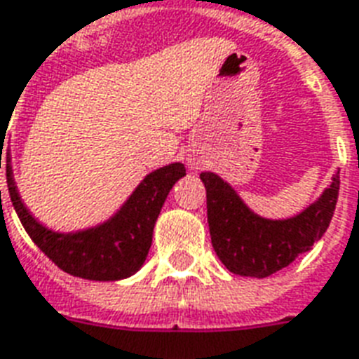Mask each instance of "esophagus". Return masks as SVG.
<instances>
[{"instance_id":"esophagus-1","label":"esophagus","mask_w":359,"mask_h":359,"mask_svg":"<svg viewBox=\"0 0 359 359\" xmlns=\"http://www.w3.org/2000/svg\"><path fill=\"white\" fill-rule=\"evenodd\" d=\"M189 165H191V168H196V166H198V163H196L194 159H191V161H189Z\"/></svg>"}]
</instances>
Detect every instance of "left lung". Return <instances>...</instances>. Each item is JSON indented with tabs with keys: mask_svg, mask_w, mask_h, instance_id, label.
<instances>
[{
	"mask_svg": "<svg viewBox=\"0 0 359 359\" xmlns=\"http://www.w3.org/2000/svg\"><path fill=\"white\" fill-rule=\"evenodd\" d=\"M213 249L229 271L264 279L309 251L330 226L339 196V172L320 198L290 219H264L213 172H202Z\"/></svg>",
	"mask_w": 359,
	"mask_h": 359,
	"instance_id": "8db88e82",
	"label": "left lung"
}]
</instances>
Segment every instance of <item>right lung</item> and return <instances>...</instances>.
<instances>
[{"label":"right lung","mask_w":359,"mask_h":359,"mask_svg":"<svg viewBox=\"0 0 359 359\" xmlns=\"http://www.w3.org/2000/svg\"><path fill=\"white\" fill-rule=\"evenodd\" d=\"M183 176L185 166L182 163L163 166L142 180L114 217L91 229L61 234L43 226L27 211L16 189L11 165H7L11 202L33 243L57 268L90 280H119L142 268L151 247L161 208L174 183Z\"/></svg>","instance_id":"add662e5"}]
</instances>
